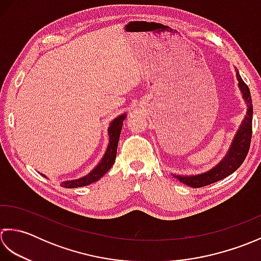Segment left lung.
<instances>
[{"label":"left lung","mask_w":261,"mask_h":261,"mask_svg":"<svg viewBox=\"0 0 261 261\" xmlns=\"http://www.w3.org/2000/svg\"><path fill=\"white\" fill-rule=\"evenodd\" d=\"M236 73L238 79V87L240 89L242 99L244 100V103L247 106V111L241 124L238 127L234 136L232 138L230 145H228L224 156L221 159V161L216 166L207 170L205 172L197 174H179L171 172V175L177 178L179 181L188 185L193 188L208 186L211 184L220 181V180L226 178L227 175L232 174L241 166L249 152L250 142H251L252 135V100L251 94H250V90L247 84L243 82L237 67Z\"/></svg>","instance_id":"1"}]
</instances>
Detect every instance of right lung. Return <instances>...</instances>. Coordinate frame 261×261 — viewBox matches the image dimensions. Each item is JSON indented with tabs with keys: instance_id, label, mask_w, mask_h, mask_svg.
Listing matches in <instances>:
<instances>
[{
	"instance_id": "obj_1",
	"label": "right lung",
	"mask_w": 261,
	"mask_h": 261,
	"mask_svg": "<svg viewBox=\"0 0 261 261\" xmlns=\"http://www.w3.org/2000/svg\"><path fill=\"white\" fill-rule=\"evenodd\" d=\"M126 117H127V114L124 113L121 115H118L115 119L110 121L109 127H108L109 143H108L107 150H106L103 156L101 158V160L98 162L97 166H95L89 173L83 175L81 178L62 181L61 182L62 187H65V188L83 187V186H88L90 184L95 182L97 180H99L101 177H103V175L109 171L116 160L117 146H118L120 132H121V128H123V124H124V120L126 119ZM41 175L42 177H46V175L42 173Z\"/></svg>"
}]
</instances>
